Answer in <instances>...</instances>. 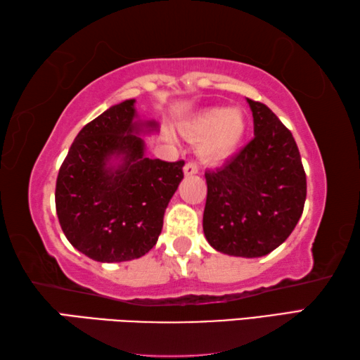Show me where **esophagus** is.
<instances>
[{"label": "esophagus", "mask_w": 360, "mask_h": 360, "mask_svg": "<svg viewBox=\"0 0 360 360\" xmlns=\"http://www.w3.org/2000/svg\"><path fill=\"white\" fill-rule=\"evenodd\" d=\"M198 173V165L195 162H187L186 167H184V174L186 176H192V174H197Z\"/></svg>", "instance_id": "34e87169"}]
</instances>
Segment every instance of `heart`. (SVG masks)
Wrapping results in <instances>:
<instances>
[{"label": "heart", "instance_id": "obj_1", "mask_svg": "<svg viewBox=\"0 0 360 360\" xmlns=\"http://www.w3.org/2000/svg\"><path fill=\"white\" fill-rule=\"evenodd\" d=\"M191 141H198L197 152L203 162L217 165L235 154L248 131V119L241 108H208L182 125Z\"/></svg>", "mask_w": 360, "mask_h": 360}]
</instances>
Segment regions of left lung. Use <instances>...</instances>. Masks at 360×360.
Returning a JSON list of instances; mask_svg holds the SVG:
<instances>
[{
  "instance_id": "1",
  "label": "left lung",
  "mask_w": 360,
  "mask_h": 360,
  "mask_svg": "<svg viewBox=\"0 0 360 360\" xmlns=\"http://www.w3.org/2000/svg\"><path fill=\"white\" fill-rule=\"evenodd\" d=\"M254 138L224 167L206 172L203 231L219 252L262 257L288 240L307 198L292 133L264 103L249 100Z\"/></svg>"
}]
</instances>
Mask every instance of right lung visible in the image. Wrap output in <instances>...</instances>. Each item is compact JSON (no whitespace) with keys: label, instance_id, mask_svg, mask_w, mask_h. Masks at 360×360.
Returning a JSON list of instances; mask_svg holds the SVG:
<instances>
[{"label":"right lung","instance_id":"1","mask_svg":"<svg viewBox=\"0 0 360 360\" xmlns=\"http://www.w3.org/2000/svg\"><path fill=\"white\" fill-rule=\"evenodd\" d=\"M135 100L114 105L77 133L56 187L58 222L79 252L96 262L139 259L155 246L169 200L184 178V160L144 155Z\"/></svg>","mask_w":360,"mask_h":360}]
</instances>
